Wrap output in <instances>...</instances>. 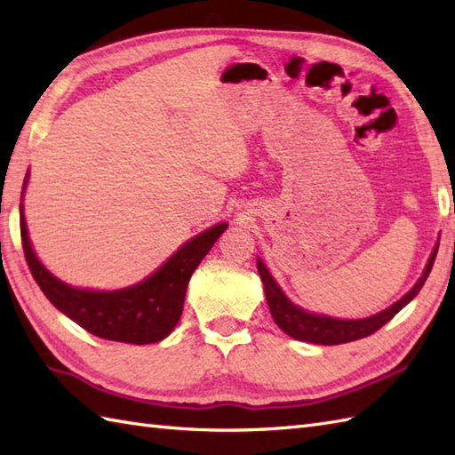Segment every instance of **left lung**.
<instances>
[{"label": "left lung", "instance_id": "8db88e82", "mask_svg": "<svg viewBox=\"0 0 455 455\" xmlns=\"http://www.w3.org/2000/svg\"><path fill=\"white\" fill-rule=\"evenodd\" d=\"M436 254H438V246L434 248V252L428 259V266H427V269H424V274L419 279V283L414 285L411 291L401 299V301L391 305L389 308H385V311H381L379 315L362 318V321H340V318H331V316L305 313L303 308L295 307L282 293V289L277 287V283L274 282V277L269 275L266 266L259 262V259H258V272H259V277H262V282H264V291H266L269 313H272L275 324L282 328L285 334H289L291 338H295V340H301V342L336 346V344L360 340V338L370 336V334L379 331L383 324H387L404 305H409L412 299L419 295V291L422 289L424 282H427V277H428L430 269L434 266Z\"/></svg>", "mask_w": 455, "mask_h": 455}]
</instances>
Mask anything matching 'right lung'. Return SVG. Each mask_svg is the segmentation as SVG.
<instances>
[{
    "instance_id": "right-lung-1",
    "label": "right lung",
    "mask_w": 455,
    "mask_h": 455,
    "mask_svg": "<svg viewBox=\"0 0 455 455\" xmlns=\"http://www.w3.org/2000/svg\"><path fill=\"white\" fill-rule=\"evenodd\" d=\"M19 209L25 259L48 301L93 336L127 344L160 342L173 331L183 311L191 274L227 230V222H220L189 240L156 274L139 285L109 293L85 291L62 283L38 262L27 236L23 207Z\"/></svg>"
}]
</instances>
